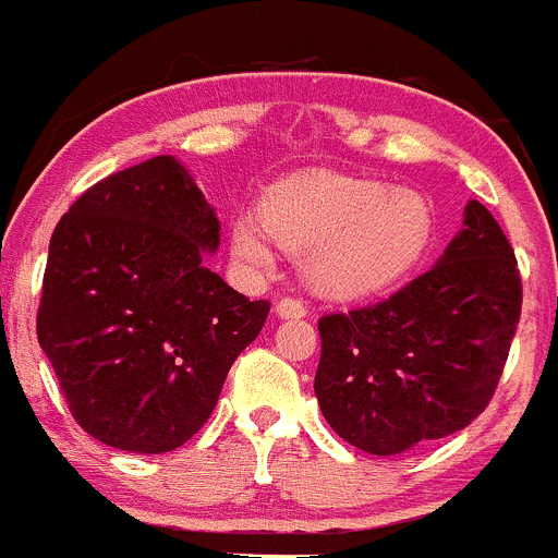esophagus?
<instances>
[{
  "label": "esophagus",
  "instance_id": "1",
  "mask_svg": "<svg viewBox=\"0 0 558 558\" xmlns=\"http://www.w3.org/2000/svg\"><path fill=\"white\" fill-rule=\"evenodd\" d=\"M275 308H278L280 319H300V316L308 314V305L300 296H280Z\"/></svg>",
  "mask_w": 558,
  "mask_h": 558
}]
</instances>
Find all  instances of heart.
Listing matches in <instances>:
<instances>
[{"instance_id": "obj_1", "label": "heart", "mask_w": 558, "mask_h": 558, "mask_svg": "<svg viewBox=\"0 0 558 558\" xmlns=\"http://www.w3.org/2000/svg\"><path fill=\"white\" fill-rule=\"evenodd\" d=\"M262 215L264 226L250 215L231 222L239 262L272 267L275 236L289 250H311V278L330 294H366L397 280L418 262L435 226L418 192L336 173L278 181Z\"/></svg>"}]
</instances>
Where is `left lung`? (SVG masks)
<instances>
[{"label": "left lung", "mask_w": 558, "mask_h": 558, "mask_svg": "<svg viewBox=\"0 0 558 558\" xmlns=\"http://www.w3.org/2000/svg\"><path fill=\"white\" fill-rule=\"evenodd\" d=\"M520 305L512 244L471 201L465 228L435 267L379 303L322 316V415L377 457L465 429L496 393Z\"/></svg>", "instance_id": "left-lung-1"}]
</instances>
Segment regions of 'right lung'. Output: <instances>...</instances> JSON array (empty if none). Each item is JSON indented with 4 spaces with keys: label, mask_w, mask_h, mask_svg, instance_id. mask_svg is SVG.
<instances>
[{
    "label": "right lung",
    "mask_w": 558,
    "mask_h": 558,
    "mask_svg": "<svg viewBox=\"0 0 558 558\" xmlns=\"http://www.w3.org/2000/svg\"><path fill=\"white\" fill-rule=\"evenodd\" d=\"M217 244L220 222L173 156L107 175L57 222L38 341L87 435L165 454L206 424L269 314L203 267Z\"/></svg>",
    "instance_id": "add662e5"
}]
</instances>
